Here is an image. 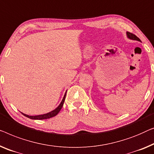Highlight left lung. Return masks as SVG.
<instances>
[{"instance_id":"1","label":"left lung","mask_w":154,"mask_h":154,"mask_svg":"<svg viewBox=\"0 0 154 154\" xmlns=\"http://www.w3.org/2000/svg\"><path fill=\"white\" fill-rule=\"evenodd\" d=\"M126 36H127V37H128V39H130L136 40V41H138V42H141V41H140V39L138 38V37L136 36V35H133V33H131V32H126Z\"/></svg>"}]
</instances>
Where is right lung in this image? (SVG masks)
Masks as SVG:
<instances>
[{
	"mask_svg": "<svg viewBox=\"0 0 154 154\" xmlns=\"http://www.w3.org/2000/svg\"><path fill=\"white\" fill-rule=\"evenodd\" d=\"M66 93V91L65 94H64L63 99H62L61 103H60L59 106H57L56 108L54 109V110H52V111H51V112H49L46 113V114H43V115H34V116H30V115H28L24 114V113H23V112H21V113H22V114H23L24 116H25V117L30 118V119H38V120L46 119H49V118L55 117V116H56L57 114H58V112H60V110H61L62 108V106H63L64 100H65Z\"/></svg>",
	"mask_w": 154,
	"mask_h": 154,
	"instance_id": "right-lung-1",
	"label": "right lung"
}]
</instances>
